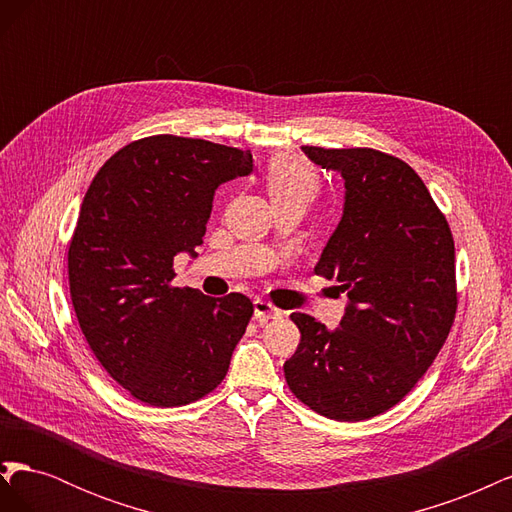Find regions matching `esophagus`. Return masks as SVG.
<instances>
[{"mask_svg":"<svg viewBox=\"0 0 512 512\" xmlns=\"http://www.w3.org/2000/svg\"><path fill=\"white\" fill-rule=\"evenodd\" d=\"M282 316V312L277 307H273L271 303H267V301H262V299H256L254 301V318L262 324V322H269V320H273V318H280Z\"/></svg>","mask_w":512,"mask_h":512,"instance_id":"obj_1","label":"esophagus"}]
</instances>
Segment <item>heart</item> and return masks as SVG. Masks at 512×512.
<instances>
[{
	"mask_svg": "<svg viewBox=\"0 0 512 512\" xmlns=\"http://www.w3.org/2000/svg\"><path fill=\"white\" fill-rule=\"evenodd\" d=\"M320 188L316 168L299 156H277L271 160L267 170V190L271 200L280 198H303L312 200Z\"/></svg>",
	"mask_w": 512,
	"mask_h": 512,
	"instance_id": "b5f03b06",
	"label": "heart"
}]
</instances>
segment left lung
Returning a JSON list of instances; mask_svg holds the SVG:
<instances>
[{"instance_id":"1","label":"left lung","mask_w":512,"mask_h":512,"mask_svg":"<svg viewBox=\"0 0 512 512\" xmlns=\"http://www.w3.org/2000/svg\"><path fill=\"white\" fill-rule=\"evenodd\" d=\"M344 179V213L316 275L342 282L339 327L294 312L301 344L284 363L290 391L333 421L399 404L444 346L457 312L455 243L423 179L376 149L301 147Z\"/></svg>"}]
</instances>
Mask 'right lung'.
Wrapping results in <instances>:
<instances>
[{
  "label": "right lung",
  "mask_w": 512,
  "mask_h": 512,
  "mask_svg": "<svg viewBox=\"0 0 512 512\" xmlns=\"http://www.w3.org/2000/svg\"><path fill=\"white\" fill-rule=\"evenodd\" d=\"M252 170L250 151L160 134L119 149L89 185L68 250L72 305L100 365L143 404H192L226 376L252 301L170 282L177 254L198 256L215 190Z\"/></svg>",
  "instance_id": "1"
}]
</instances>
